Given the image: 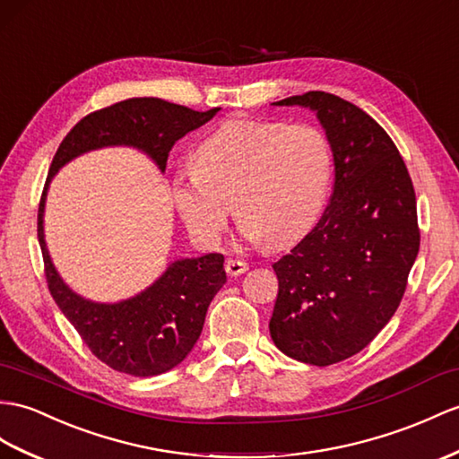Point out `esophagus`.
Wrapping results in <instances>:
<instances>
[{
  "label": "esophagus",
  "instance_id": "34e87169",
  "mask_svg": "<svg viewBox=\"0 0 459 459\" xmlns=\"http://www.w3.org/2000/svg\"><path fill=\"white\" fill-rule=\"evenodd\" d=\"M247 263L245 261H239V259H230V261H226V273L230 274V276H239V274H243L245 271H247Z\"/></svg>",
  "mask_w": 459,
  "mask_h": 459
}]
</instances>
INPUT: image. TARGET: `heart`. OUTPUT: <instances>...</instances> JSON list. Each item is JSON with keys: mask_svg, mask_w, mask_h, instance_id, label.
<instances>
[{"mask_svg": "<svg viewBox=\"0 0 459 459\" xmlns=\"http://www.w3.org/2000/svg\"><path fill=\"white\" fill-rule=\"evenodd\" d=\"M333 178V152L314 125L233 118L195 153V171L178 173L173 200L191 236L216 247L231 203L241 233L284 247L314 230Z\"/></svg>", "mask_w": 459, "mask_h": 459, "instance_id": "obj_1", "label": "heart"}]
</instances>
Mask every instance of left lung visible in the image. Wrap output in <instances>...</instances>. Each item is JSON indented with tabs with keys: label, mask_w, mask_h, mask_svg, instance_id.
Returning <instances> with one entry per match:
<instances>
[{
	"label": "left lung",
	"mask_w": 459,
	"mask_h": 459,
	"mask_svg": "<svg viewBox=\"0 0 459 459\" xmlns=\"http://www.w3.org/2000/svg\"><path fill=\"white\" fill-rule=\"evenodd\" d=\"M273 105L309 107L334 161L331 203L317 226L273 264L278 296L271 337L314 366L351 359L394 317L417 259V198L397 145L362 108L307 91Z\"/></svg>",
	"instance_id": "8db88e82"
}]
</instances>
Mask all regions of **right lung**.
Here are the masks:
<instances>
[{
  "label": "right lung",
  "mask_w": 459,
  "mask_h": 459,
  "mask_svg": "<svg viewBox=\"0 0 459 459\" xmlns=\"http://www.w3.org/2000/svg\"><path fill=\"white\" fill-rule=\"evenodd\" d=\"M200 113L155 97L126 99L83 117L56 152L39 204V243L48 290L62 314L97 359L136 377L171 370L193 351L212 298L226 282L223 255L173 263L148 290L120 304H95L74 294L52 266L42 233L44 196L54 173L70 160L105 145H134L165 171L173 143L218 113Z\"/></svg>",
  "instance_id": "add662e5"
}]
</instances>
